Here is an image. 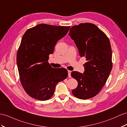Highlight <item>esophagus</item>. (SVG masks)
I'll use <instances>...</instances> for the list:
<instances>
[{
	"label": "esophagus",
	"instance_id": "34e87169",
	"mask_svg": "<svg viewBox=\"0 0 127 127\" xmlns=\"http://www.w3.org/2000/svg\"><path fill=\"white\" fill-rule=\"evenodd\" d=\"M71 72H72V71L70 70H68V77H69V78H70L71 77Z\"/></svg>",
	"mask_w": 127,
	"mask_h": 127
}]
</instances>
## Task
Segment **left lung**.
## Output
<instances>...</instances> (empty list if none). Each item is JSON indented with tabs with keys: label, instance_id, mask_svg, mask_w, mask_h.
<instances>
[{
	"label": "left lung",
	"instance_id": "left-lung-1",
	"mask_svg": "<svg viewBox=\"0 0 127 127\" xmlns=\"http://www.w3.org/2000/svg\"><path fill=\"white\" fill-rule=\"evenodd\" d=\"M68 35L75 42L80 57L87 61L83 64V74L76 71L71 73L78 82L72 94L82 100L93 97L102 89L112 69L109 40L95 25L88 23L72 27Z\"/></svg>",
	"mask_w": 127,
	"mask_h": 127
}]
</instances>
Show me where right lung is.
I'll return each instance as SVG.
<instances>
[{"label":"right lung","instance_id":"obj_1","mask_svg":"<svg viewBox=\"0 0 127 127\" xmlns=\"http://www.w3.org/2000/svg\"><path fill=\"white\" fill-rule=\"evenodd\" d=\"M70 26L41 24L28 29L23 36L17 55L20 80L26 93L45 101L53 96L58 82L67 78L66 68H54L48 63L57 41Z\"/></svg>","mask_w":127,"mask_h":127}]
</instances>
